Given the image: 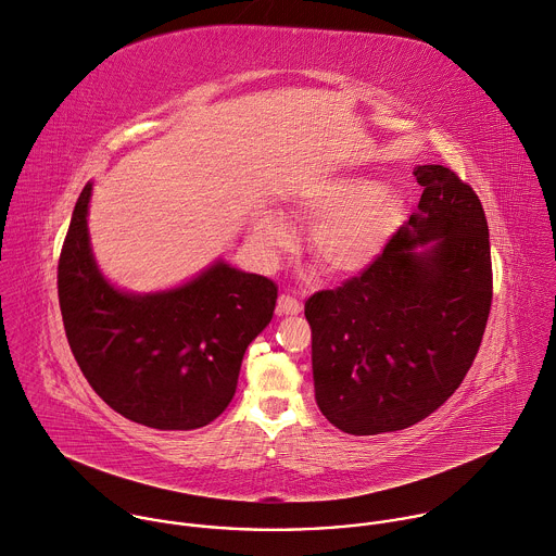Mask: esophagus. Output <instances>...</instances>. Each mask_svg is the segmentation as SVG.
Here are the masks:
<instances>
[{"mask_svg":"<svg viewBox=\"0 0 556 556\" xmlns=\"http://www.w3.org/2000/svg\"><path fill=\"white\" fill-rule=\"evenodd\" d=\"M278 315H298L300 311H302V304L295 300V298H291V295H280L278 298Z\"/></svg>","mask_w":556,"mask_h":556,"instance_id":"obj_1","label":"esophagus"}]
</instances>
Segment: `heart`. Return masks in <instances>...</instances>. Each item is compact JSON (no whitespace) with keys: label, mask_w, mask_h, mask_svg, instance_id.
I'll return each mask as SVG.
<instances>
[{"label":"heart","mask_w":556,"mask_h":556,"mask_svg":"<svg viewBox=\"0 0 556 556\" xmlns=\"http://www.w3.org/2000/svg\"><path fill=\"white\" fill-rule=\"evenodd\" d=\"M298 211L313 219L311 256L337 278H352L369 269L404 219L397 191L365 178H341L304 191ZM291 226L280 213H265L254 224V241L265 254L291 243Z\"/></svg>","instance_id":"b5f03b06"}]
</instances>
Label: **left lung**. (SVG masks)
<instances>
[{
	"label": "left lung",
	"instance_id": "left-lung-1",
	"mask_svg": "<svg viewBox=\"0 0 556 556\" xmlns=\"http://www.w3.org/2000/svg\"><path fill=\"white\" fill-rule=\"evenodd\" d=\"M417 213L380 258L304 304L315 400L348 434L408 428L463 382L491 308L489 228L478 195L443 165H417Z\"/></svg>",
	"mask_w": 556,
	"mask_h": 556
}]
</instances>
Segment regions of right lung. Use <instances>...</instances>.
<instances>
[{
  "label": "right lung",
  "mask_w": 556,
  "mask_h": 556,
  "mask_svg": "<svg viewBox=\"0 0 556 556\" xmlns=\"http://www.w3.org/2000/svg\"><path fill=\"white\" fill-rule=\"evenodd\" d=\"M89 182L59 261V300L72 352L119 415L159 430H193L230 404L243 354L274 317L278 287L215 261L180 287L117 289L89 239Z\"/></svg>",
  "instance_id": "right-lung-1"
}]
</instances>
